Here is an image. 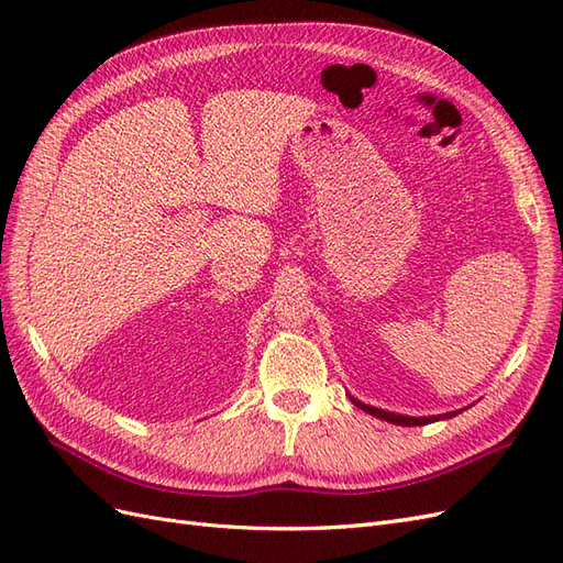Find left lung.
Segmentation results:
<instances>
[{
	"mask_svg": "<svg viewBox=\"0 0 563 563\" xmlns=\"http://www.w3.org/2000/svg\"><path fill=\"white\" fill-rule=\"evenodd\" d=\"M352 401H354V406H360L362 411H366V413H371V416H376V418H380V420H387V422H395V424H406V428H413V424H428V422H434V420H439V416H432V418H408V416H397V413L383 411V408H373V406H366V404L356 401V399H352ZM451 416H455V413H446V416H441V418H451Z\"/></svg>",
	"mask_w": 563,
	"mask_h": 563,
	"instance_id": "8db88e82",
	"label": "left lung"
}]
</instances>
